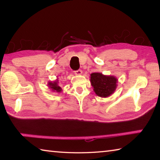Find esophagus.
<instances>
[{"label": "esophagus", "instance_id": "obj_1", "mask_svg": "<svg viewBox=\"0 0 160 160\" xmlns=\"http://www.w3.org/2000/svg\"><path fill=\"white\" fill-rule=\"evenodd\" d=\"M75 74L77 75H81L82 73V71L81 70H75V71H74Z\"/></svg>", "mask_w": 160, "mask_h": 160}]
</instances>
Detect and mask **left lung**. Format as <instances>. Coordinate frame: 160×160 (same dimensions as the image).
Instances as JSON below:
<instances>
[{
    "label": "left lung",
    "mask_w": 160,
    "mask_h": 160,
    "mask_svg": "<svg viewBox=\"0 0 160 160\" xmlns=\"http://www.w3.org/2000/svg\"><path fill=\"white\" fill-rule=\"evenodd\" d=\"M91 85L97 95L107 97L112 94L117 87V78L112 75H104L101 72H93L90 75Z\"/></svg>",
    "instance_id": "obj_1"
}]
</instances>
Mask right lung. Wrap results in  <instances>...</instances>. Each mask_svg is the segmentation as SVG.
Returning a JSON list of instances; mask_svg holds the SVG:
<instances>
[{
    "instance_id": "add662e5",
    "label": "right lung",
    "mask_w": 160,
    "mask_h": 160,
    "mask_svg": "<svg viewBox=\"0 0 160 160\" xmlns=\"http://www.w3.org/2000/svg\"><path fill=\"white\" fill-rule=\"evenodd\" d=\"M48 87L51 90L54 92H59L60 93L62 91V89L60 86H58V80L56 79V80L53 81V82H48Z\"/></svg>"
}]
</instances>
